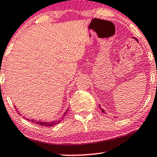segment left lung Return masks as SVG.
Listing matches in <instances>:
<instances>
[{"instance_id":"left-lung-1","label":"left lung","mask_w":157,"mask_h":157,"mask_svg":"<svg viewBox=\"0 0 157 157\" xmlns=\"http://www.w3.org/2000/svg\"><path fill=\"white\" fill-rule=\"evenodd\" d=\"M98 106H99V105H98ZM99 107H100V106H99ZM100 109H101V111H102V112H103V113H106V112H105V111L104 110V109H101V107H100Z\"/></svg>"}]
</instances>
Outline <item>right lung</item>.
Listing matches in <instances>:
<instances>
[{
	"label": "right lung",
	"instance_id": "add662e5",
	"mask_svg": "<svg viewBox=\"0 0 157 157\" xmlns=\"http://www.w3.org/2000/svg\"><path fill=\"white\" fill-rule=\"evenodd\" d=\"M15 108H16V106H15ZM68 109H67V110L66 111V112L63 113V116H62V117L60 118V119H56V120H53V121H37V120H34V119H27V118H25V119H27L28 121H31L32 122H33V123H36L38 124V125L40 126H45V127H50V126H55L56 125V124H59L60 122L61 121V120L63 118H64V117H65L66 113L68 112ZM17 111V110H16ZM17 112H18V111H17ZM20 114V113H19Z\"/></svg>",
	"mask_w": 157,
	"mask_h": 157
}]
</instances>
